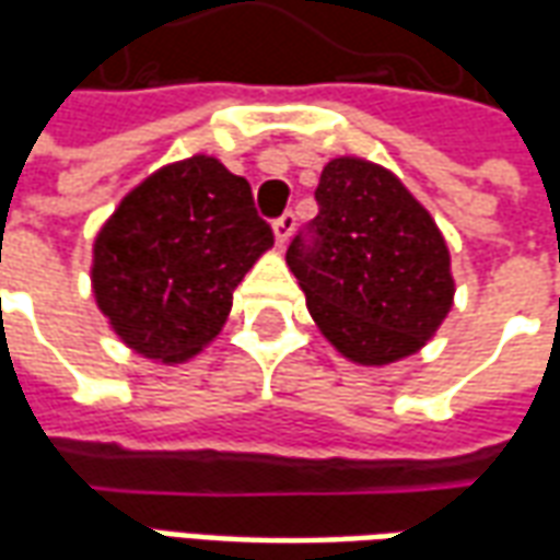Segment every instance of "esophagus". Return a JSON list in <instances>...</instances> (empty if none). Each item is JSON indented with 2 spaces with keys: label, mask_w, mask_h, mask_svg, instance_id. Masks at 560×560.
Here are the masks:
<instances>
[{
  "label": "esophagus",
  "mask_w": 560,
  "mask_h": 560,
  "mask_svg": "<svg viewBox=\"0 0 560 560\" xmlns=\"http://www.w3.org/2000/svg\"><path fill=\"white\" fill-rule=\"evenodd\" d=\"M293 228H296V215L293 212H284V215H279V219L272 221V233H276V243L284 245L288 240H291Z\"/></svg>",
  "instance_id": "34e87169"
}]
</instances>
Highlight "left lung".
Here are the masks:
<instances>
[{
  "label": "left lung",
  "instance_id": "1",
  "mask_svg": "<svg viewBox=\"0 0 560 560\" xmlns=\"http://www.w3.org/2000/svg\"><path fill=\"white\" fill-rule=\"evenodd\" d=\"M315 200L288 267L320 332L360 365L420 351L456 293L432 215L393 173L348 155L324 167Z\"/></svg>",
  "mask_w": 560,
  "mask_h": 560
}]
</instances>
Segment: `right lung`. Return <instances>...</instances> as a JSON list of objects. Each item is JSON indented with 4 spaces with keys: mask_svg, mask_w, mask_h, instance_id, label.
Returning a JSON list of instances; mask_svg holds the SVG:
<instances>
[{
    "mask_svg": "<svg viewBox=\"0 0 560 560\" xmlns=\"http://www.w3.org/2000/svg\"><path fill=\"white\" fill-rule=\"evenodd\" d=\"M272 245L252 185L191 155L128 191L92 248V291L128 348L183 363L219 336L233 291Z\"/></svg>",
    "mask_w": 560,
    "mask_h": 560,
    "instance_id": "obj_1",
    "label": "right lung"
}]
</instances>
